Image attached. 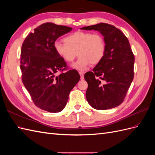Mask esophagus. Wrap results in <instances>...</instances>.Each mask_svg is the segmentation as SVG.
Returning <instances> with one entry per match:
<instances>
[{
	"label": "esophagus",
	"mask_w": 155,
	"mask_h": 155,
	"mask_svg": "<svg viewBox=\"0 0 155 155\" xmlns=\"http://www.w3.org/2000/svg\"><path fill=\"white\" fill-rule=\"evenodd\" d=\"M79 74L81 76V79H84V73L83 72H79Z\"/></svg>",
	"instance_id": "1"
}]
</instances>
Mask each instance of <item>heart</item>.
<instances>
[{
    "label": "heart",
    "instance_id": "obj_1",
    "mask_svg": "<svg viewBox=\"0 0 155 155\" xmlns=\"http://www.w3.org/2000/svg\"><path fill=\"white\" fill-rule=\"evenodd\" d=\"M64 42L55 41V52L67 63H71L79 55L72 67L79 70H85L90 63L96 64L104 58L105 41L101 34L89 31H76L64 39Z\"/></svg>",
    "mask_w": 155,
    "mask_h": 155
}]
</instances>
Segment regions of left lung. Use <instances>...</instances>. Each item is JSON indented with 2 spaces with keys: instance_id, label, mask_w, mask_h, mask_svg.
Segmentation results:
<instances>
[{
  "instance_id": "1",
  "label": "left lung",
  "mask_w": 155,
  "mask_h": 155,
  "mask_svg": "<svg viewBox=\"0 0 155 155\" xmlns=\"http://www.w3.org/2000/svg\"><path fill=\"white\" fill-rule=\"evenodd\" d=\"M97 30L104 36V58L85 74L88 83L87 100L94 109L107 110L122 104L134 78V55L127 37L120 29L107 23L83 27Z\"/></svg>"
}]
</instances>
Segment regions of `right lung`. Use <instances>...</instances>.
<instances>
[{
    "instance_id": "add662e5",
    "label": "right lung",
    "mask_w": 155,
    "mask_h": 155,
    "mask_svg": "<svg viewBox=\"0 0 155 155\" xmlns=\"http://www.w3.org/2000/svg\"><path fill=\"white\" fill-rule=\"evenodd\" d=\"M72 30L46 22L35 28L22 45V81L35 105L42 110L61 111L70 91L80 79L77 70L68 68L54 47L58 38Z\"/></svg>"
}]
</instances>
